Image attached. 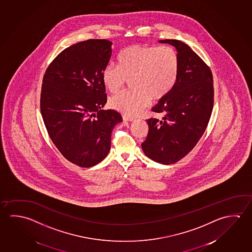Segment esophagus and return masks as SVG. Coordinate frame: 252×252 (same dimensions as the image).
<instances>
[{"mask_svg": "<svg viewBox=\"0 0 252 252\" xmlns=\"http://www.w3.org/2000/svg\"><path fill=\"white\" fill-rule=\"evenodd\" d=\"M123 120H124L125 121H133L134 119L131 118V117H128V116L123 115Z\"/></svg>", "mask_w": 252, "mask_h": 252, "instance_id": "1", "label": "esophagus"}]
</instances>
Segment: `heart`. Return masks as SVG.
<instances>
[{
	"instance_id": "1",
	"label": "heart",
	"mask_w": 252,
	"mask_h": 252,
	"mask_svg": "<svg viewBox=\"0 0 252 252\" xmlns=\"http://www.w3.org/2000/svg\"><path fill=\"white\" fill-rule=\"evenodd\" d=\"M179 70V59L170 46L132 45L122 50L118 65L103 69L102 81L108 91H120L127 79L134 91H122L110 100L112 109L126 116H136L149 106L151 98L160 100L173 89Z\"/></svg>"
}]
</instances>
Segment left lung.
I'll list each match as a JSON object with an SVG mask.
<instances>
[{
    "label": "left lung",
    "instance_id": "1",
    "mask_svg": "<svg viewBox=\"0 0 252 252\" xmlns=\"http://www.w3.org/2000/svg\"><path fill=\"white\" fill-rule=\"evenodd\" d=\"M159 43L176 48L179 70L173 89L152 108L162 117L147 120L149 132L141 148L153 161L169 165L190 153L205 132L214 105V82L210 68L188 45L177 39Z\"/></svg>",
    "mask_w": 252,
    "mask_h": 252
}]
</instances>
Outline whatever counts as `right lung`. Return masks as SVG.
Here are the masks:
<instances>
[{
  "label": "right lung",
  "instance_id": "1",
  "mask_svg": "<svg viewBox=\"0 0 252 252\" xmlns=\"http://www.w3.org/2000/svg\"><path fill=\"white\" fill-rule=\"evenodd\" d=\"M112 43L89 39L62 51L46 71L40 111L51 140L66 160L89 168L106 157L116 125L114 110L104 111L107 97L103 71Z\"/></svg>",
  "mask_w": 252,
  "mask_h": 252
}]
</instances>
